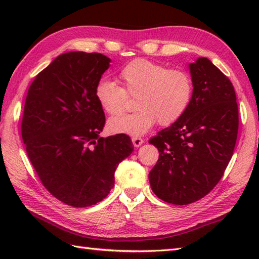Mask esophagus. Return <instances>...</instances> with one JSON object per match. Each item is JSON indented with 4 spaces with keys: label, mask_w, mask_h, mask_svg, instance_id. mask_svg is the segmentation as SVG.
<instances>
[{
    "label": "esophagus",
    "mask_w": 259,
    "mask_h": 259,
    "mask_svg": "<svg viewBox=\"0 0 259 259\" xmlns=\"http://www.w3.org/2000/svg\"><path fill=\"white\" fill-rule=\"evenodd\" d=\"M144 139L140 138V137H133V144L135 147H140L142 144H144Z\"/></svg>",
    "instance_id": "obj_1"
}]
</instances>
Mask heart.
I'll return each mask as SVG.
<instances>
[{
	"label": "heart",
	"instance_id": "b5f03b06",
	"mask_svg": "<svg viewBox=\"0 0 259 259\" xmlns=\"http://www.w3.org/2000/svg\"><path fill=\"white\" fill-rule=\"evenodd\" d=\"M119 78L123 88L112 80H101L96 87V99L111 115L124 111L128 96L136 98L135 112L109 120L114 134L144 135L157 121L161 125L176 122L189 107L194 85L184 70L138 59L121 69Z\"/></svg>",
	"mask_w": 259,
	"mask_h": 259
}]
</instances>
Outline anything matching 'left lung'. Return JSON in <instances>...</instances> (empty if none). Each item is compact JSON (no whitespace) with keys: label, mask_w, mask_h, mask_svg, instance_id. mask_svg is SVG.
<instances>
[{"label":"left lung","mask_w":259,"mask_h":259,"mask_svg":"<svg viewBox=\"0 0 259 259\" xmlns=\"http://www.w3.org/2000/svg\"><path fill=\"white\" fill-rule=\"evenodd\" d=\"M192 98L185 113L159 131L149 144L159 159L149 172L161 200L188 205L216 186L233 157L238 134V106L233 83L207 58L189 64Z\"/></svg>","instance_id":"obj_1"}]
</instances>
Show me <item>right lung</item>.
<instances>
[{"label": "right lung", "mask_w": 259, "mask_h": 259, "mask_svg": "<svg viewBox=\"0 0 259 259\" xmlns=\"http://www.w3.org/2000/svg\"><path fill=\"white\" fill-rule=\"evenodd\" d=\"M110 62L101 53H63L35 76L25 99L27 157L48 191L76 208L104 199L115 169L134 151L124 134L99 137L106 117L96 87Z\"/></svg>", "instance_id": "add662e5"}]
</instances>
